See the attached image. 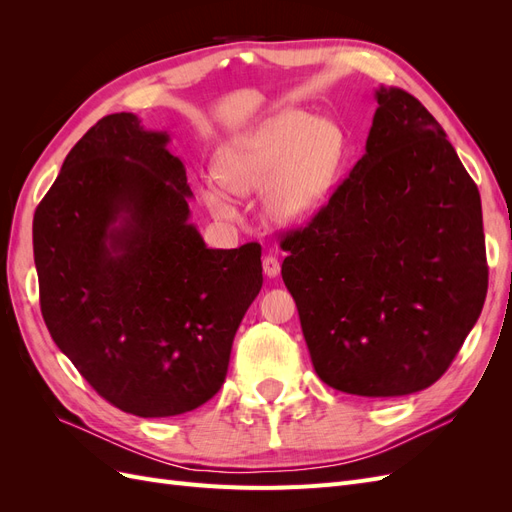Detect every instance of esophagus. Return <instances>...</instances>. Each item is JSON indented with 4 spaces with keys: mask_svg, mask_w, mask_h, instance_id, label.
I'll use <instances>...</instances> for the list:
<instances>
[{
    "mask_svg": "<svg viewBox=\"0 0 512 512\" xmlns=\"http://www.w3.org/2000/svg\"><path fill=\"white\" fill-rule=\"evenodd\" d=\"M280 260H277L275 256H265L262 258V271H265L267 277H275L277 273H280Z\"/></svg>",
    "mask_w": 512,
    "mask_h": 512,
    "instance_id": "1",
    "label": "esophagus"
}]
</instances>
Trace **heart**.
<instances>
[{
    "mask_svg": "<svg viewBox=\"0 0 512 512\" xmlns=\"http://www.w3.org/2000/svg\"><path fill=\"white\" fill-rule=\"evenodd\" d=\"M344 158L346 134L333 119L288 111L232 138L218 153L215 170L232 192L267 190L265 211L275 224L301 226L327 203ZM223 186L207 181L203 200L218 218H235Z\"/></svg>",
    "mask_w": 512,
    "mask_h": 512,
    "instance_id": "b5f03b06",
    "label": "heart"
}]
</instances>
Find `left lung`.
Masks as SVG:
<instances>
[{
  "mask_svg": "<svg viewBox=\"0 0 512 512\" xmlns=\"http://www.w3.org/2000/svg\"><path fill=\"white\" fill-rule=\"evenodd\" d=\"M365 156L307 226L286 232L284 284L316 374L361 397L442 378L487 297L483 209L446 132L380 87Z\"/></svg>",
  "mask_w": 512,
  "mask_h": 512,
  "instance_id": "8db88e82",
  "label": "left lung"
}]
</instances>
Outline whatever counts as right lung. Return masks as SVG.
<instances>
[{"instance_id": "add662e5", "label": "right lung", "mask_w": 512, "mask_h": 512, "mask_svg": "<svg viewBox=\"0 0 512 512\" xmlns=\"http://www.w3.org/2000/svg\"><path fill=\"white\" fill-rule=\"evenodd\" d=\"M166 145L132 113L102 117L34 215L46 329L100 397L143 418L222 389L262 288L258 243L211 250L188 222L192 190Z\"/></svg>"}]
</instances>
